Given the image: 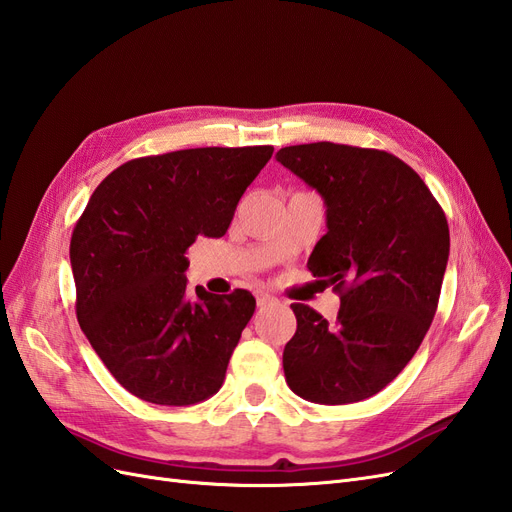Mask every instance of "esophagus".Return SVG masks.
Masks as SVG:
<instances>
[{
	"label": "esophagus",
	"mask_w": 512,
	"mask_h": 512,
	"mask_svg": "<svg viewBox=\"0 0 512 512\" xmlns=\"http://www.w3.org/2000/svg\"><path fill=\"white\" fill-rule=\"evenodd\" d=\"M275 299L271 297V294H267V292H258L256 294V303L260 305V307H265V305H271Z\"/></svg>",
	"instance_id": "1"
}]
</instances>
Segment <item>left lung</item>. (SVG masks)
<instances>
[{
    "instance_id": "obj_1",
    "label": "left lung",
    "mask_w": 512,
    "mask_h": 512,
    "mask_svg": "<svg viewBox=\"0 0 512 512\" xmlns=\"http://www.w3.org/2000/svg\"><path fill=\"white\" fill-rule=\"evenodd\" d=\"M275 158L324 200L327 235L307 269L342 301L333 324L290 305L297 333L284 348L286 382L314 404H354L393 382L429 331L451 250L446 215L386 151L324 141Z\"/></svg>"
}]
</instances>
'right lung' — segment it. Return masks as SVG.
Wrapping results in <instances>:
<instances>
[{
    "label": "right lung",
    "instance_id": "right-lung-1",
    "mask_svg": "<svg viewBox=\"0 0 512 512\" xmlns=\"http://www.w3.org/2000/svg\"><path fill=\"white\" fill-rule=\"evenodd\" d=\"M273 156L262 147H200L136 158L91 194L72 232L76 318L123 389L158 406L220 391L256 299L237 288L190 299L185 250L224 237L239 198Z\"/></svg>",
    "mask_w": 512,
    "mask_h": 512
}]
</instances>
